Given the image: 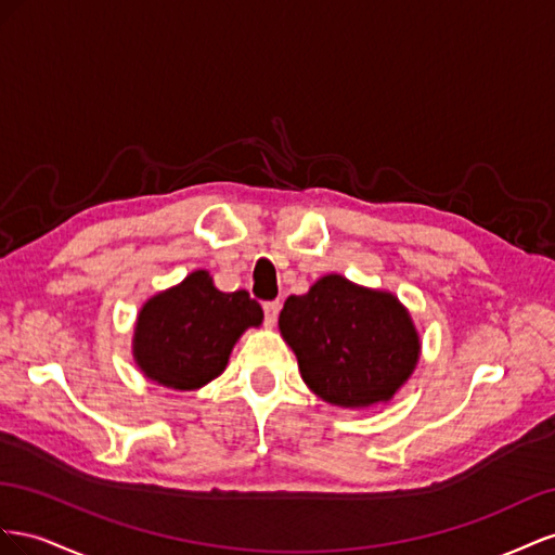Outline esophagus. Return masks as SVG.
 Listing matches in <instances>:
<instances>
[{
	"mask_svg": "<svg viewBox=\"0 0 555 555\" xmlns=\"http://www.w3.org/2000/svg\"><path fill=\"white\" fill-rule=\"evenodd\" d=\"M262 309H264V323L267 325H274L276 323V315H279V309H281V302H264Z\"/></svg>",
	"mask_w": 555,
	"mask_h": 555,
	"instance_id": "esophagus-1",
	"label": "esophagus"
}]
</instances>
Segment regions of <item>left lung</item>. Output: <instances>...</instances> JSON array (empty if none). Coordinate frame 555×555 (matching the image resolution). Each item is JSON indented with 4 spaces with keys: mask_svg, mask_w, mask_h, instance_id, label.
<instances>
[{
    "mask_svg": "<svg viewBox=\"0 0 555 555\" xmlns=\"http://www.w3.org/2000/svg\"><path fill=\"white\" fill-rule=\"evenodd\" d=\"M305 384L330 404L388 402L418 362L421 341L398 297L339 274L291 295L279 315Z\"/></svg>",
    "mask_w": 555,
    "mask_h": 555,
    "instance_id": "8db88e82",
    "label": "left lung"
}]
</instances>
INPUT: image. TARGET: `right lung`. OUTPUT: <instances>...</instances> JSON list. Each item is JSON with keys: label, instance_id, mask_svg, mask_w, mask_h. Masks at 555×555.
Returning <instances> with one entry per match:
<instances>
[{"label": "right lung", "instance_id": "right-lung-1", "mask_svg": "<svg viewBox=\"0 0 555 555\" xmlns=\"http://www.w3.org/2000/svg\"><path fill=\"white\" fill-rule=\"evenodd\" d=\"M262 323V307L246 291L220 293L209 272H193L155 295L139 313L134 360L149 378L195 390L225 370L234 341Z\"/></svg>", "mask_w": 555, "mask_h": 555}]
</instances>
